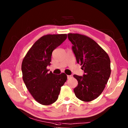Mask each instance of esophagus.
Masks as SVG:
<instances>
[{"label": "esophagus", "mask_w": 128, "mask_h": 128, "mask_svg": "<svg viewBox=\"0 0 128 128\" xmlns=\"http://www.w3.org/2000/svg\"><path fill=\"white\" fill-rule=\"evenodd\" d=\"M72 77H73V76L72 75H68V76H67V78H68V79L72 78Z\"/></svg>", "instance_id": "1"}]
</instances>
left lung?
<instances>
[{
    "mask_svg": "<svg viewBox=\"0 0 128 128\" xmlns=\"http://www.w3.org/2000/svg\"><path fill=\"white\" fill-rule=\"evenodd\" d=\"M72 51L84 75H73L78 81L74 92L81 100L90 102L100 95L111 74V62L108 54L96 42L84 35L69 33Z\"/></svg>",
    "mask_w": 128,
    "mask_h": 128,
    "instance_id": "1",
    "label": "left lung"
}]
</instances>
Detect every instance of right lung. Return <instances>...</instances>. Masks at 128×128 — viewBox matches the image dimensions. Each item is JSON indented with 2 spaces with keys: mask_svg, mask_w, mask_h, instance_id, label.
Wrapping results in <instances>:
<instances>
[{
  "mask_svg": "<svg viewBox=\"0 0 128 128\" xmlns=\"http://www.w3.org/2000/svg\"><path fill=\"white\" fill-rule=\"evenodd\" d=\"M67 38L66 34H48L42 36L32 46L24 58L21 66L22 78L35 100L50 105L58 98L60 88L67 80L64 73H48L52 51Z\"/></svg>",
  "mask_w": 128,
  "mask_h": 128,
  "instance_id": "right-lung-1",
  "label": "right lung"
}]
</instances>
